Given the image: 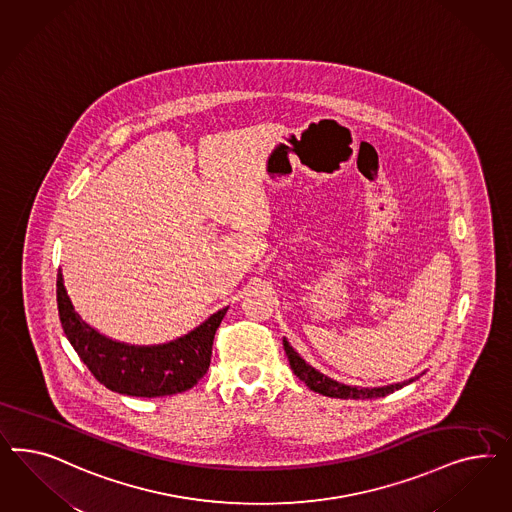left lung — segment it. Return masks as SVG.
I'll use <instances>...</instances> for the list:
<instances>
[{
  "instance_id": "left-lung-1",
  "label": "left lung",
  "mask_w": 512,
  "mask_h": 512,
  "mask_svg": "<svg viewBox=\"0 0 512 512\" xmlns=\"http://www.w3.org/2000/svg\"><path fill=\"white\" fill-rule=\"evenodd\" d=\"M283 347H285V353H287V358H289L291 370L295 372L296 377H298L300 381H304L313 392H319V394L330 396V398H341V400H373V398H383V396H387V394H392L394 390H400V388L415 381V379H409V381L396 383V385H388V387H349V385L338 383V381L326 377L323 373L317 372L315 368H311L310 364H306V360L296 353L295 349L289 345V341L285 340V338H283Z\"/></svg>"
}]
</instances>
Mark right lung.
Listing matches in <instances>:
<instances>
[{
    "mask_svg": "<svg viewBox=\"0 0 512 512\" xmlns=\"http://www.w3.org/2000/svg\"><path fill=\"white\" fill-rule=\"evenodd\" d=\"M63 332L80 360L105 387L137 398H157L186 392L199 383L210 366L217 326L229 308L210 315L202 325L163 345H129L110 340L80 319L63 285L56 281Z\"/></svg>",
    "mask_w": 512,
    "mask_h": 512,
    "instance_id": "obj_1",
    "label": "right lung"
}]
</instances>
